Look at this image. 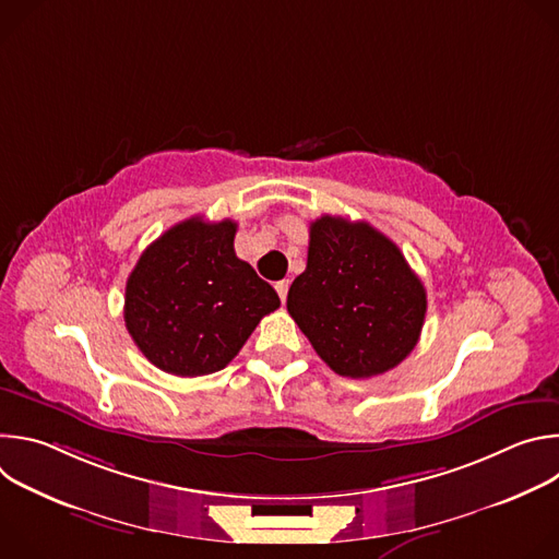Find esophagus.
Returning <instances> with one entry per match:
<instances>
[{
  "label": "esophagus",
  "mask_w": 559,
  "mask_h": 559,
  "mask_svg": "<svg viewBox=\"0 0 559 559\" xmlns=\"http://www.w3.org/2000/svg\"><path fill=\"white\" fill-rule=\"evenodd\" d=\"M274 287H276V292H278L281 300L285 302V298H287V289H289V281H278Z\"/></svg>",
  "instance_id": "esophagus-1"
}]
</instances>
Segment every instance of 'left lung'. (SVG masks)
<instances>
[{
	"label": "left lung",
	"mask_w": 559,
	"mask_h": 559,
	"mask_svg": "<svg viewBox=\"0 0 559 559\" xmlns=\"http://www.w3.org/2000/svg\"><path fill=\"white\" fill-rule=\"evenodd\" d=\"M287 311L338 376L371 378L414 352L427 292L391 238L325 214L309 225L307 267L289 287Z\"/></svg>",
	"instance_id": "left-lung-1"
}]
</instances>
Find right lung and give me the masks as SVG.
<instances>
[{"mask_svg":"<svg viewBox=\"0 0 559 559\" xmlns=\"http://www.w3.org/2000/svg\"><path fill=\"white\" fill-rule=\"evenodd\" d=\"M236 223H177L145 248L126 283V330L162 371L223 369L281 298L234 252Z\"/></svg>","mask_w":559,"mask_h":559,"instance_id":"right-lung-1","label":"right lung"}]
</instances>
